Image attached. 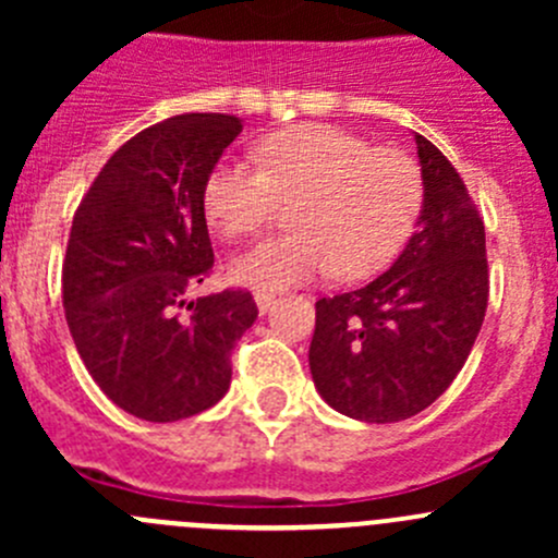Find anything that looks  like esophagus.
<instances>
[{
  "instance_id": "esophagus-1",
  "label": "esophagus",
  "mask_w": 558,
  "mask_h": 558,
  "mask_svg": "<svg viewBox=\"0 0 558 558\" xmlns=\"http://www.w3.org/2000/svg\"><path fill=\"white\" fill-rule=\"evenodd\" d=\"M272 302H275V294H267V291H256V307H258V313H262V315L267 313Z\"/></svg>"
}]
</instances>
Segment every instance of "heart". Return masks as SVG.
<instances>
[{
  "instance_id": "obj_1",
  "label": "heart",
  "mask_w": 558,
  "mask_h": 558,
  "mask_svg": "<svg viewBox=\"0 0 558 558\" xmlns=\"http://www.w3.org/2000/svg\"><path fill=\"white\" fill-rule=\"evenodd\" d=\"M253 161H218L202 205L227 240L262 232L289 202L291 232L234 258L232 278L256 291L289 289L335 269L362 278L384 267L408 238L424 196L418 161L399 148H375L345 129L307 123L253 145Z\"/></svg>"
}]
</instances>
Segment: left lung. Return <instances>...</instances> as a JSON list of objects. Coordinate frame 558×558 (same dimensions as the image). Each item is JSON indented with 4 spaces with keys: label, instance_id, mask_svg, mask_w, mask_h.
<instances>
[{
    "label": "left lung",
    "instance_id": "obj_1",
    "mask_svg": "<svg viewBox=\"0 0 558 558\" xmlns=\"http://www.w3.org/2000/svg\"><path fill=\"white\" fill-rule=\"evenodd\" d=\"M418 229L369 283L315 302L311 373L348 418L393 424L429 408L464 367L488 305L486 229L456 167L415 134Z\"/></svg>",
    "mask_w": 558,
    "mask_h": 558
}]
</instances>
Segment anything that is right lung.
<instances>
[{
    "label": "right lung",
    "mask_w": 558,
    "mask_h": 558,
    "mask_svg": "<svg viewBox=\"0 0 558 558\" xmlns=\"http://www.w3.org/2000/svg\"><path fill=\"white\" fill-rule=\"evenodd\" d=\"M240 132L227 112H183L143 129L107 159L72 218L61 267L66 326L94 384L143 421L213 408L258 315L245 289L189 300L213 272L205 178Z\"/></svg>",
    "instance_id": "1"
}]
</instances>
